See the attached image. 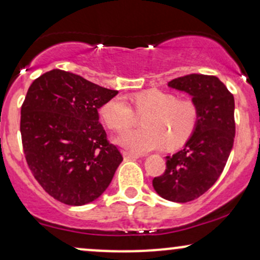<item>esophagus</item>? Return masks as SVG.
Instances as JSON below:
<instances>
[{"instance_id": "esophagus-1", "label": "esophagus", "mask_w": 260, "mask_h": 260, "mask_svg": "<svg viewBox=\"0 0 260 260\" xmlns=\"http://www.w3.org/2000/svg\"><path fill=\"white\" fill-rule=\"evenodd\" d=\"M122 156H124L125 159H136V158H139L138 154H135L133 152H127V151H122Z\"/></svg>"}]
</instances>
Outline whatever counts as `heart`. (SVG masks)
<instances>
[{
    "mask_svg": "<svg viewBox=\"0 0 260 260\" xmlns=\"http://www.w3.org/2000/svg\"><path fill=\"white\" fill-rule=\"evenodd\" d=\"M134 108L144 127L122 130L116 142L133 152L145 153L167 146L176 148L185 144L199 122V107L191 99H179L176 94L152 89L133 97ZM101 115L113 130H121L135 121V113L121 97L108 101Z\"/></svg>",
    "mask_w": 260,
    "mask_h": 260,
    "instance_id": "b5f03b06",
    "label": "heart"
}]
</instances>
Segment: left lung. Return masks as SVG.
<instances>
[{"label":"left lung","mask_w":260,"mask_h":260,"mask_svg":"<svg viewBox=\"0 0 260 260\" xmlns=\"http://www.w3.org/2000/svg\"><path fill=\"white\" fill-rule=\"evenodd\" d=\"M199 107V122L184 148L166 157L152 185L163 199L188 203L209 190L222 173L235 141V98L216 76L191 74L169 81Z\"/></svg>","instance_id":"8db88e82"}]
</instances>
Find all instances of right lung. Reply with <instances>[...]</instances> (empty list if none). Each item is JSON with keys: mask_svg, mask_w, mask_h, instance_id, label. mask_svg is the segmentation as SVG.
Masks as SVG:
<instances>
[{"mask_svg": "<svg viewBox=\"0 0 260 260\" xmlns=\"http://www.w3.org/2000/svg\"><path fill=\"white\" fill-rule=\"evenodd\" d=\"M116 94L57 69L29 87L20 109L23 151L38 183L60 203H92L112 182L122 156L108 141L98 109Z\"/></svg>", "mask_w": 260, "mask_h": 260, "instance_id": "add662e5", "label": "right lung"}]
</instances>
